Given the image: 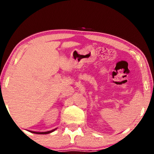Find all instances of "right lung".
Segmentation results:
<instances>
[{"instance_id": "1", "label": "right lung", "mask_w": 154, "mask_h": 154, "mask_svg": "<svg viewBox=\"0 0 154 154\" xmlns=\"http://www.w3.org/2000/svg\"><path fill=\"white\" fill-rule=\"evenodd\" d=\"M56 129H57V128H55V129H54V130H50V131H48V132H34V131H30V132H32V133H35V134H49V133H51V132H54V130H55Z\"/></svg>"}]
</instances>
